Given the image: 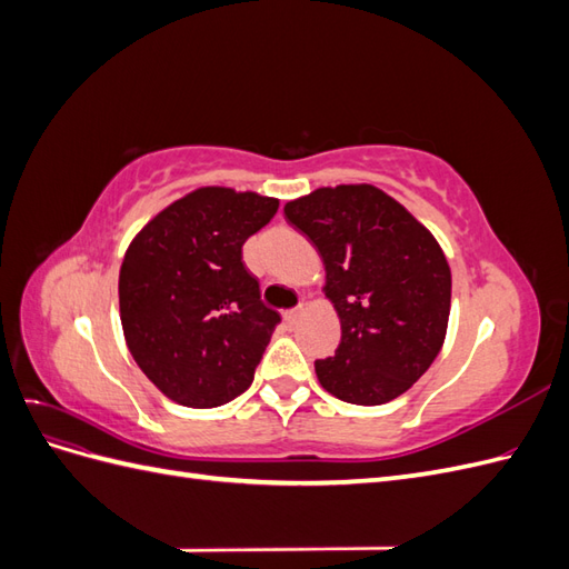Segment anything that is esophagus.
Instances as JSON below:
<instances>
[{
  "instance_id": "1",
  "label": "esophagus",
  "mask_w": 569,
  "mask_h": 569,
  "mask_svg": "<svg viewBox=\"0 0 569 569\" xmlns=\"http://www.w3.org/2000/svg\"><path fill=\"white\" fill-rule=\"evenodd\" d=\"M301 313H303V306H297V308H291V311H287V313H284V322H287L289 327H295V325L299 322Z\"/></svg>"
}]
</instances>
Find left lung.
I'll use <instances>...</instances> for the list:
<instances>
[{
  "label": "left lung",
  "instance_id": "8db88e82",
  "mask_svg": "<svg viewBox=\"0 0 569 569\" xmlns=\"http://www.w3.org/2000/svg\"><path fill=\"white\" fill-rule=\"evenodd\" d=\"M318 249L322 291L341 325L335 356L316 360L337 399L382 406L439 356L451 313V268L422 222L380 187L337 184L284 203Z\"/></svg>",
  "mask_w": 569,
  "mask_h": 569
}]
</instances>
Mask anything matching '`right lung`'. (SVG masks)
Here are the masks:
<instances>
[{
	"label": "right lung",
	"mask_w": 569,
	"mask_h": 569,
	"mask_svg": "<svg viewBox=\"0 0 569 569\" xmlns=\"http://www.w3.org/2000/svg\"><path fill=\"white\" fill-rule=\"evenodd\" d=\"M280 199L209 184L168 203L132 237L118 274L123 337L163 396L216 408L249 389L278 311L266 308L242 247Z\"/></svg>",
	"instance_id": "obj_1"
}]
</instances>
